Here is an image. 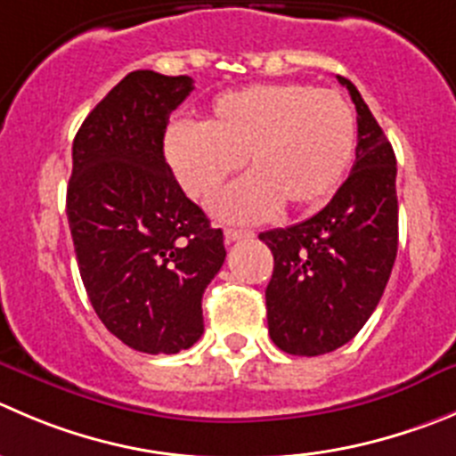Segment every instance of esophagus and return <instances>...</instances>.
Returning a JSON list of instances; mask_svg holds the SVG:
<instances>
[{"mask_svg":"<svg viewBox=\"0 0 456 456\" xmlns=\"http://www.w3.org/2000/svg\"><path fill=\"white\" fill-rule=\"evenodd\" d=\"M225 244H232V241H240V240H248L253 237V231H241V228H225Z\"/></svg>","mask_w":456,"mask_h":456,"instance_id":"1","label":"esophagus"}]
</instances>
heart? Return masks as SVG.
Instances as JSON below:
<instances>
[{
	"label": "heart",
	"instance_id": "b5f03b06",
	"mask_svg": "<svg viewBox=\"0 0 456 456\" xmlns=\"http://www.w3.org/2000/svg\"><path fill=\"white\" fill-rule=\"evenodd\" d=\"M355 147V116L333 89L300 82L253 85L216 95L201 125L175 123L163 151L194 199H212L248 163L253 175L216 201L232 221H257L281 201L311 208L342 179Z\"/></svg>",
	"mask_w": 456,
	"mask_h": 456
}]
</instances>
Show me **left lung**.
<instances>
[{"instance_id": "8db88e82", "label": "left lung", "mask_w": 456, "mask_h": 456, "mask_svg": "<svg viewBox=\"0 0 456 456\" xmlns=\"http://www.w3.org/2000/svg\"><path fill=\"white\" fill-rule=\"evenodd\" d=\"M355 105V163L331 201L306 221L259 235L273 253L266 286L271 340L293 355L346 345L379 306L398 250L396 156L362 95Z\"/></svg>"}]
</instances>
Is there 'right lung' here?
I'll return each instance as SVG.
<instances>
[{
	"label": "right lung",
	"instance_id": "obj_1",
	"mask_svg": "<svg viewBox=\"0 0 456 456\" xmlns=\"http://www.w3.org/2000/svg\"><path fill=\"white\" fill-rule=\"evenodd\" d=\"M188 76L132 71L73 138L67 216L91 306L142 354H179L203 333L201 297L225 259L224 232L190 201L163 154Z\"/></svg>",
	"mask_w": 456,
	"mask_h": 456
}]
</instances>
